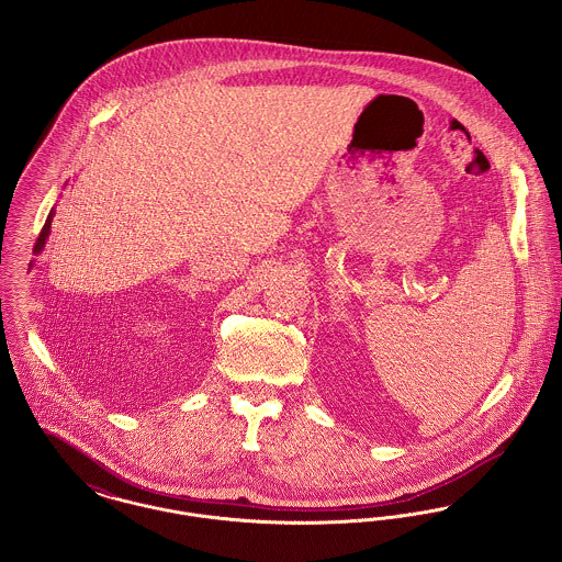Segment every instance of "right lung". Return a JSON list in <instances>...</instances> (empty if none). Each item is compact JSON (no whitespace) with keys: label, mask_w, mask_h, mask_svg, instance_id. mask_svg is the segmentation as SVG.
<instances>
[{"label":"right lung","mask_w":562,"mask_h":562,"mask_svg":"<svg viewBox=\"0 0 562 562\" xmlns=\"http://www.w3.org/2000/svg\"><path fill=\"white\" fill-rule=\"evenodd\" d=\"M53 216H55V207L50 210V214H48V218H46V223H44V227H42V232H40V237H37V241H35V255H40V252L44 250V246H46V239H48V235H50V223H53Z\"/></svg>","instance_id":"obj_1"}]
</instances>
